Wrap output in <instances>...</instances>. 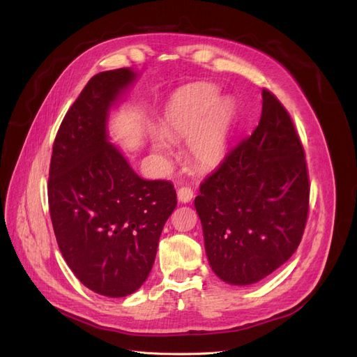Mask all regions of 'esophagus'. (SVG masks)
Masks as SVG:
<instances>
[{
	"label": "esophagus",
	"mask_w": 357,
	"mask_h": 357,
	"mask_svg": "<svg viewBox=\"0 0 357 357\" xmlns=\"http://www.w3.org/2000/svg\"><path fill=\"white\" fill-rule=\"evenodd\" d=\"M177 197H178V201L181 202H190L193 198V189L189 186H181L177 190Z\"/></svg>",
	"instance_id": "obj_1"
}]
</instances>
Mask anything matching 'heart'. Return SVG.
Listing matches in <instances>:
<instances>
[{
    "mask_svg": "<svg viewBox=\"0 0 357 357\" xmlns=\"http://www.w3.org/2000/svg\"><path fill=\"white\" fill-rule=\"evenodd\" d=\"M220 99L218 86L195 83L181 88L169 100L162 123V131L171 139L189 138V153L197 165L211 168L225 156L226 142L235 105L231 100ZM153 147L162 156L168 155V139L156 134Z\"/></svg>",
    "mask_w": 357,
    "mask_h": 357,
    "instance_id": "1",
    "label": "heart"
}]
</instances>
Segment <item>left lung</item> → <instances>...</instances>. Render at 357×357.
I'll use <instances>...</instances> for the list:
<instances>
[{"instance_id": "8db88e82", "label": "left lung", "mask_w": 357, "mask_h": 357, "mask_svg": "<svg viewBox=\"0 0 357 357\" xmlns=\"http://www.w3.org/2000/svg\"><path fill=\"white\" fill-rule=\"evenodd\" d=\"M250 137L231 149L195 198L205 252L223 282L253 284L282 266L310 208L305 152L291 117L268 89Z\"/></svg>"}]
</instances>
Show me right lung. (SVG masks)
Masks as SVG:
<instances>
[{
  "mask_svg": "<svg viewBox=\"0 0 357 357\" xmlns=\"http://www.w3.org/2000/svg\"><path fill=\"white\" fill-rule=\"evenodd\" d=\"M135 74L102 71L70 107L53 143L47 198L59 250L96 294L122 298L142 286L177 205L168 180H143L107 142V116Z\"/></svg>",
  "mask_w": 357,
  "mask_h": 357,
  "instance_id": "add662e5",
  "label": "right lung"
}]
</instances>
